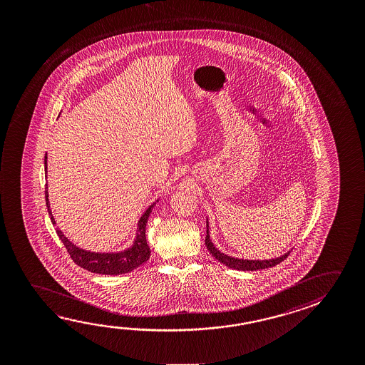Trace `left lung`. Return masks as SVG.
I'll list each match as a JSON object with an SVG mask.
<instances>
[{"instance_id": "1", "label": "left lung", "mask_w": 365, "mask_h": 365, "mask_svg": "<svg viewBox=\"0 0 365 365\" xmlns=\"http://www.w3.org/2000/svg\"><path fill=\"white\" fill-rule=\"evenodd\" d=\"M205 245L207 247L212 257H215L219 262L225 264L227 267L234 269H240V271H256V269H269V267H274L277 263L284 261L285 258L290 255V251L282 255L280 257L272 258V259H240V258L232 257L221 253L217 248H216L214 243L210 240L209 234V221H206V238H205Z\"/></svg>"}]
</instances>
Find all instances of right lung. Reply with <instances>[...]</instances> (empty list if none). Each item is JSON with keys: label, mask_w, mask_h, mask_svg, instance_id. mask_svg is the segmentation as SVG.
Returning a JSON list of instances; mask_svg holds the SVG:
<instances>
[{"label": "right lung", "mask_w": 365, "mask_h": 365, "mask_svg": "<svg viewBox=\"0 0 365 365\" xmlns=\"http://www.w3.org/2000/svg\"><path fill=\"white\" fill-rule=\"evenodd\" d=\"M44 169L47 173V155L44 158ZM159 201V200H158ZM156 201V202H158ZM153 203L149 209L146 210L144 215L140 217L138 220V233H136V240L133 242V245L127 248L125 251L112 252V253H96V252L85 251L78 248L76 245L71 243L67 240L66 237L61 230H56L57 235L60 237L63 245L66 247L67 252L72 258V261L76 263L80 267L88 269L90 272L94 274H102V275H122L131 272L135 269H138V266H141L143 263L146 262L150 257V248L146 242V224L149 219L150 212L153 207L155 206V203ZM46 203H47V209L51 216V220L53 224V215L52 211L49 209L48 201V187L46 185Z\"/></svg>", "instance_id": "1"}]
</instances>
